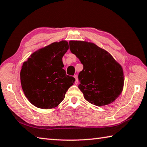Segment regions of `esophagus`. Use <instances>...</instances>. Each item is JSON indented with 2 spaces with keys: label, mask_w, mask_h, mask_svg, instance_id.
I'll return each instance as SVG.
<instances>
[{
  "label": "esophagus",
  "mask_w": 147,
  "mask_h": 147,
  "mask_svg": "<svg viewBox=\"0 0 147 147\" xmlns=\"http://www.w3.org/2000/svg\"><path fill=\"white\" fill-rule=\"evenodd\" d=\"M74 78H75V84H77L78 82V76H77V75H74Z\"/></svg>",
  "instance_id": "obj_1"
}]
</instances>
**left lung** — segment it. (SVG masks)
<instances>
[{"label":"left lung","mask_w":147,"mask_h":147,"mask_svg":"<svg viewBox=\"0 0 147 147\" xmlns=\"http://www.w3.org/2000/svg\"><path fill=\"white\" fill-rule=\"evenodd\" d=\"M69 49L82 64L78 88L92 104H111L120 95L124 86L123 68L112 56L93 43L70 41Z\"/></svg>","instance_id":"8db88e82"}]
</instances>
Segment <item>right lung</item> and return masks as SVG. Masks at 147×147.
Instances as JSON below:
<instances>
[{
    "label": "right lung",
    "instance_id": "right-lung-1",
    "mask_svg": "<svg viewBox=\"0 0 147 147\" xmlns=\"http://www.w3.org/2000/svg\"><path fill=\"white\" fill-rule=\"evenodd\" d=\"M67 41L54 42L38 50L24 61L20 73L22 89L28 100L41 109L58 106L75 81L66 74L62 58Z\"/></svg>",
    "mask_w": 147,
    "mask_h": 147
}]
</instances>
